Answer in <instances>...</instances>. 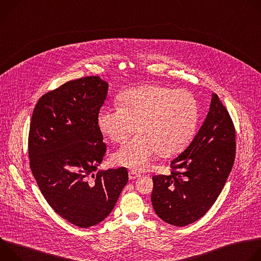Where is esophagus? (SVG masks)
Returning a JSON list of instances; mask_svg holds the SVG:
<instances>
[{
	"label": "esophagus",
	"mask_w": 261,
	"mask_h": 261,
	"mask_svg": "<svg viewBox=\"0 0 261 261\" xmlns=\"http://www.w3.org/2000/svg\"><path fill=\"white\" fill-rule=\"evenodd\" d=\"M139 176H141V174L139 172H136L134 170H130L129 171V178L130 179H135V178H137Z\"/></svg>",
	"instance_id": "obj_1"
}]
</instances>
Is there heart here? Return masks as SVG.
I'll return each mask as SVG.
<instances>
[{
    "label": "heart",
    "mask_w": 261,
    "mask_h": 261,
    "mask_svg": "<svg viewBox=\"0 0 261 261\" xmlns=\"http://www.w3.org/2000/svg\"><path fill=\"white\" fill-rule=\"evenodd\" d=\"M119 106L103 107L98 115L102 133L115 143H123L115 161L133 169H145L160 152L168 156L180 152L193 137L198 123V101L187 90L148 85L125 91Z\"/></svg>",
    "instance_id": "obj_1"
}]
</instances>
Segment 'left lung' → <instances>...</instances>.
<instances>
[{
	"instance_id": "1",
	"label": "left lung",
	"mask_w": 261,
	"mask_h": 261,
	"mask_svg": "<svg viewBox=\"0 0 261 261\" xmlns=\"http://www.w3.org/2000/svg\"><path fill=\"white\" fill-rule=\"evenodd\" d=\"M236 147L231 117L213 93L203 125L190 145L171 161V174L153 176L156 214L177 227L203 217L224 187L234 163Z\"/></svg>"
}]
</instances>
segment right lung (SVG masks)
<instances>
[{"label": "right lung", "instance_id": "obj_1", "mask_svg": "<svg viewBox=\"0 0 261 261\" xmlns=\"http://www.w3.org/2000/svg\"><path fill=\"white\" fill-rule=\"evenodd\" d=\"M108 84L99 76L70 81L37 102L29 131V161L53 210L89 228L114 210L128 182L126 167L94 174L106 153L98 115Z\"/></svg>", "mask_w": 261, "mask_h": 261}]
</instances>
